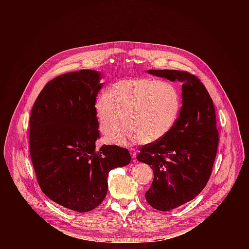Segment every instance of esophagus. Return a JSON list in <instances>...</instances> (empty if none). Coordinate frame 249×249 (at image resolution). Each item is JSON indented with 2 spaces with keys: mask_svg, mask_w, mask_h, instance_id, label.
I'll return each instance as SVG.
<instances>
[{
  "mask_svg": "<svg viewBox=\"0 0 249 249\" xmlns=\"http://www.w3.org/2000/svg\"><path fill=\"white\" fill-rule=\"evenodd\" d=\"M129 152H130V155H131V157H132V159H135L136 158V155H137V151L135 150V149H130L129 150Z\"/></svg>",
  "mask_w": 249,
  "mask_h": 249,
  "instance_id": "34e87169",
  "label": "esophagus"
}]
</instances>
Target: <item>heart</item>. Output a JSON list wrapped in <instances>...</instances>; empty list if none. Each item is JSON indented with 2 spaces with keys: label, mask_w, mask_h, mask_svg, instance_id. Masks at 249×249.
Instances as JSON below:
<instances>
[{
  "label": "heart",
  "mask_w": 249,
  "mask_h": 249,
  "mask_svg": "<svg viewBox=\"0 0 249 249\" xmlns=\"http://www.w3.org/2000/svg\"><path fill=\"white\" fill-rule=\"evenodd\" d=\"M98 128L112 133L110 143H155L175 126L181 110L180 92L170 82L150 78L124 79L114 83L107 93H100L94 104Z\"/></svg>",
  "instance_id": "b5f03b06"
}]
</instances>
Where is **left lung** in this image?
<instances>
[{"label":"left lung","instance_id":"1","mask_svg":"<svg viewBox=\"0 0 249 249\" xmlns=\"http://www.w3.org/2000/svg\"><path fill=\"white\" fill-rule=\"evenodd\" d=\"M148 72L182 83V106L175 126L137 155L154 171V181L145 194L148 203L159 211H169L193 200L210 178L219 144L216 111L196 76L177 70Z\"/></svg>","mask_w":249,"mask_h":249}]
</instances>
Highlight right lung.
<instances>
[{
  "instance_id": "add662e5",
  "label": "right lung",
  "mask_w": 249,
  "mask_h": 249,
  "mask_svg": "<svg viewBox=\"0 0 249 249\" xmlns=\"http://www.w3.org/2000/svg\"><path fill=\"white\" fill-rule=\"evenodd\" d=\"M100 73L81 70L46 84L29 120V153L42 192L76 212L96 208L108 190V172L131 160L127 149L103 145L95 113Z\"/></svg>"
}]
</instances>
